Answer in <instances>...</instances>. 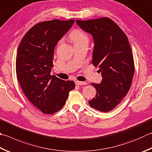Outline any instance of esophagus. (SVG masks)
<instances>
[{"label": "esophagus", "instance_id": "1", "mask_svg": "<svg viewBox=\"0 0 152 152\" xmlns=\"http://www.w3.org/2000/svg\"><path fill=\"white\" fill-rule=\"evenodd\" d=\"M75 83H76V85H85L87 84V82H82V81H77L75 82Z\"/></svg>", "mask_w": 152, "mask_h": 152}]
</instances>
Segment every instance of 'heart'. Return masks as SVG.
<instances>
[{"label": "heart", "instance_id": "b5f03b06", "mask_svg": "<svg viewBox=\"0 0 152 152\" xmlns=\"http://www.w3.org/2000/svg\"><path fill=\"white\" fill-rule=\"evenodd\" d=\"M69 38L73 42L74 45L81 44H88L89 42V38L88 36L81 30H75L71 31Z\"/></svg>", "mask_w": 152, "mask_h": 152}]
</instances>
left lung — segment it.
<instances>
[{
	"label": "left lung",
	"mask_w": 152,
	"mask_h": 152,
	"mask_svg": "<svg viewBox=\"0 0 152 152\" xmlns=\"http://www.w3.org/2000/svg\"><path fill=\"white\" fill-rule=\"evenodd\" d=\"M76 22L93 37L92 64L99 66L102 77L100 84L91 83L96 94L88 104L101 112L110 111L126 95L134 75V58L128 39L115 22L106 17L77 20Z\"/></svg>",
	"instance_id": "obj_1"
}]
</instances>
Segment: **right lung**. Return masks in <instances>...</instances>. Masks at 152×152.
I'll use <instances>...</instances> for the list:
<instances>
[{
  "instance_id": "right-lung-1",
  "label": "right lung",
  "mask_w": 152,
  "mask_h": 152,
  "mask_svg": "<svg viewBox=\"0 0 152 152\" xmlns=\"http://www.w3.org/2000/svg\"><path fill=\"white\" fill-rule=\"evenodd\" d=\"M75 20L39 22L23 37L18 48L17 79L28 100L43 113L51 114L61 110L75 88L72 81L51 75L56 45Z\"/></svg>"
}]
</instances>
